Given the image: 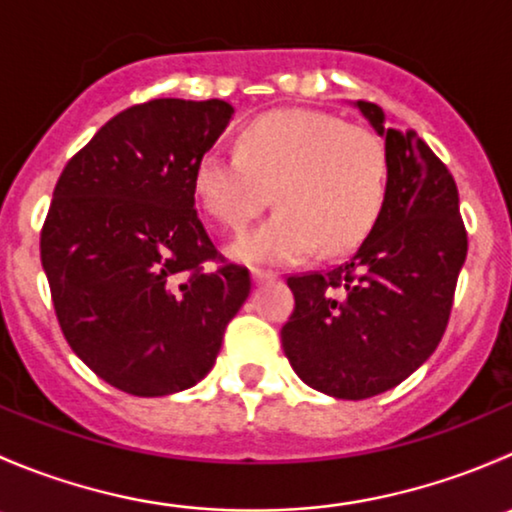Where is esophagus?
Returning a JSON list of instances; mask_svg holds the SVG:
<instances>
[{
	"instance_id": "34e87169",
	"label": "esophagus",
	"mask_w": 512,
	"mask_h": 512,
	"mask_svg": "<svg viewBox=\"0 0 512 512\" xmlns=\"http://www.w3.org/2000/svg\"><path fill=\"white\" fill-rule=\"evenodd\" d=\"M272 280H277V272L262 270V267H255V270H252V282H257V285H262V282H272Z\"/></svg>"
}]
</instances>
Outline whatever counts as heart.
Returning a JSON list of instances; mask_svg holds the SVG:
<instances>
[{"label":"heart","mask_w":512,"mask_h":512,"mask_svg":"<svg viewBox=\"0 0 512 512\" xmlns=\"http://www.w3.org/2000/svg\"><path fill=\"white\" fill-rule=\"evenodd\" d=\"M386 183L379 133L307 108L252 118L237 133V153L208 151L193 175L203 208L232 235L275 200L280 210L235 245L240 260L265 265L354 247L379 218Z\"/></svg>","instance_id":"1"}]
</instances>
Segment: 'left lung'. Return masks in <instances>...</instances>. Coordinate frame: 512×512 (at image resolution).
<instances>
[{
  "instance_id": "obj_1",
  "label": "left lung",
  "mask_w": 512,
  "mask_h": 512,
  "mask_svg": "<svg viewBox=\"0 0 512 512\" xmlns=\"http://www.w3.org/2000/svg\"><path fill=\"white\" fill-rule=\"evenodd\" d=\"M356 106L384 138V208L347 262L287 277L282 327L299 379L349 401L394 389L436 352L468 252L451 170L416 131L386 128L376 103Z\"/></svg>"
}]
</instances>
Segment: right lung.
I'll use <instances>...</instances> for the list:
<instances>
[{"mask_svg": "<svg viewBox=\"0 0 512 512\" xmlns=\"http://www.w3.org/2000/svg\"><path fill=\"white\" fill-rule=\"evenodd\" d=\"M235 108L156 98L113 116L61 170L41 265L74 354L131 396L198 384L250 294L195 210V165Z\"/></svg>", "mask_w": 512, "mask_h": 512, "instance_id": "obj_1", "label": "right lung"}]
</instances>
